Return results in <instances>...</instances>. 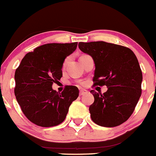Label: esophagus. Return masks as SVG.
I'll return each mask as SVG.
<instances>
[{
	"label": "esophagus",
	"mask_w": 156,
	"mask_h": 156,
	"mask_svg": "<svg viewBox=\"0 0 156 156\" xmlns=\"http://www.w3.org/2000/svg\"><path fill=\"white\" fill-rule=\"evenodd\" d=\"M86 92H87V91L85 90V89H80V95H85V94H86Z\"/></svg>",
	"instance_id": "obj_1"
}]
</instances>
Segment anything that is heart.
Returning a JSON list of instances; mask_svg holds the SVG:
<instances>
[{
	"mask_svg": "<svg viewBox=\"0 0 156 156\" xmlns=\"http://www.w3.org/2000/svg\"><path fill=\"white\" fill-rule=\"evenodd\" d=\"M68 61H69V58H66V59L64 60V64H63V67H64V68L66 67V66H67V63H68Z\"/></svg>",
	"mask_w": 156,
	"mask_h": 156,
	"instance_id": "b5f03b06",
	"label": "heart"
}]
</instances>
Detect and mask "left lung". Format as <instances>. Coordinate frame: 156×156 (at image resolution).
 <instances>
[{
    "label": "left lung",
    "mask_w": 156,
    "mask_h": 156,
    "mask_svg": "<svg viewBox=\"0 0 156 156\" xmlns=\"http://www.w3.org/2000/svg\"><path fill=\"white\" fill-rule=\"evenodd\" d=\"M79 48L95 62L93 86H106L103 94L91 90L95 100L89 106L92 121L114 127L128 120L142 93L143 74L130 48L105 41L80 42Z\"/></svg>",
    "instance_id": "left-lung-1"
}]
</instances>
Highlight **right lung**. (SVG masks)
Listing matches in <instances>:
<instances>
[{
    "label": "right lung",
    "instance_id": "right-lung-1",
    "mask_svg": "<svg viewBox=\"0 0 156 156\" xmlns=\"http://www.w3.org/2000/svg\"><path fill=\"white\" fill-rule=\"evenodd\" d=\"M77 42L50 43L27 53L15 72L14 93L25 116L36 125L50 127L61 124L69 107L79 96L74 86L59 93L53 83L62 77L64 59L76 49Z\"/></svg>",
    "mask_w": 156,
    "mask_h": 156
}]
</instances>
